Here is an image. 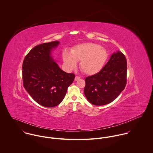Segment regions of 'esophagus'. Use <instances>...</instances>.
<instances>
[{
  "instance_id": "obj_1",
  "label": "esophagus",
  "mask_w": 153,
  "mask_h": 153,
  "mask_svg": "<svg viewBox=\"0 0 153 153\" xmlns=\"http://www.w3.org/2000/svg\"><path fill=\"white\" fill-rule=\"evenodd\" d=\"M81 78L79 77V76H75V81H77V80H78V79H79Z\"/></svg>"
}]
</instances>
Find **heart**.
Segmentation results:
<instances>
[{
    "label": "heart",
    "instance_id": "obj_1",
    "mask_svg": "<svg viewBox=\"0 0 153 153\" xmlns=\"http://www.w3.org/2000/svg\"><path fill=\"white\" fill-rule=\"evenodd\" d=\"M70 54L67 51L63 53V59L65 63L70 68H74L76 65V62H79V68L85 74L94 75L102 69L107 59L108 54L106 50L100 45L87 43L75 46Z\"/></svg>",
    "mask_w": 153,
    "mask_h": 153
}]
</instances>
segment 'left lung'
<instances>
[{
  "label": "left lung",
  "mask_w": 153,
  "mask_h": 153,
  "mask_svg": "<svg viewBox=\"0 0 153 153\" xmlns=\"http://www.w3.org/2000/svg\"><path fill=\"white\" fill-rule=\"evenodd\" d=\"M127 62L120 51L112 54L101 71L85 79L84 94L96 105L107 104L114 100L126 85Z\"/></svg>",
  "instance_id": "left-lung-1"
}]
</instances>
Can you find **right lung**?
<instances>
[{
	"mask_svg": "<svg viewBox=\"0 0 153 153\" xmlns=\"http://www.w3.org/2000/svg\"><path fill=\"white\" fill-rule=\"evenodd\" d=\"M57 41L45 43L33 48L22 63V81L25 89L39 104L53 107L64 99L75 75L62 71L51 56Z\"/></svg>",
	"mask_w": 153,
	"mask_h": 153,
	"instance_id": "right-lung-1",
	"label": "right lung"
}]
</instances>
